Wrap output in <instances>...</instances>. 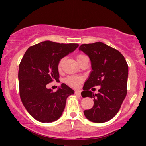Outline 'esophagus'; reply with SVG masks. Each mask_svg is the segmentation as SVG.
<instances>
[{"mask_svg": "<svg viewBox=\"0 0 146 146\" xmlns=\"http://www.w3.org/2000/svg\"><path fill=\"white\" fill-rule=\"evenodd\" d=\"M75 93L77 95H78V96H80V95H81V91H80V90H75Z\"/></svg>", "mask_w": 146, "mask_h": 146, "instance_id": "34e87169", "label": "esophagus"}]
</instances>
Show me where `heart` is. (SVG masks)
Instances as JSON below:
<instances>
[{
    "label": "heart",
    "instance_id": "obj_1",
    "mask_svg": "<svg viewBox=\"0 0 146 146\" xmlns=\"http://www.w3.org/2000/svg\"><path fill=\"white\" fill-rule=\"evenodd\" d=\"M85 56H84V55H83V54L78 55L76 57L77 61L78 62L79 60H81L82 58H84V57H85ZM64 60H65V58H61V59L60 60V61L58 62V69L59 71H62V69L64 63ZM83 80H84L83 77L71 75V76H68V78L66 79V80H65V81H66V84H68L69 86H71L72 87H75V88H77V87H78L79 86H80V84L82 82Z\"/></svg>",
    "mask_w": 146,
    "mask_h": 146
}]
</instances>
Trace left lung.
<instances>
[{"label": "left lung", "mask_w": 146, "mask_h": 146, "mask_svg": "<svg viewBox=\"0 0 146 146\" xmlns=\"http://www.w3.org/2000/svg\"><path fill=\"white\" fill-rule=\"evenodd\" d=\"M79 49L89 57L93 69L84 85L82 96L94 98V105L84 113L95 123L109 121L119 112L127 94L126 60L119 51L102 42L82 44ZM96 86L101 88L94 95L90 89Z\"/></svg>", "instance_id": "8db88e82"}]
</instances>
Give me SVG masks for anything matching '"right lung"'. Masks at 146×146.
I'll return each mask as SVG.
<instances>
[{"instance_id":"1","label":"right lung","mask_w":146,"mask_h":146,"mask_svg":"<svg viewBox=\"0 0 146 146\" xmlns=\"http://www.w3.org/2000/svg\"><path fill=\"white\" fill-rule=\"evenodd\" d=\"M76 43L44 41L27 50L19 64L18 80L21 101L35 119L49 123L61 117L66 98L74 90L65 84L56 92L46 84L59 81L58 62L78 47Z\"/></svg>"}]
</instances>
